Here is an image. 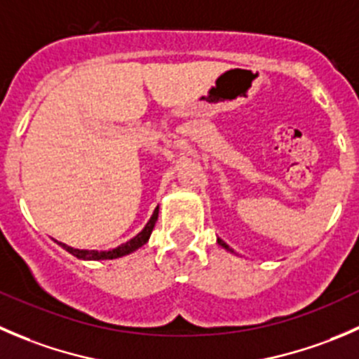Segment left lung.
Wrapping results in <instances>:
<instances>
[{"label":"left lung","mask_w":359,"mask_h":359,"mask_svg":"<svg viewBox=\"0 0 359 359\" xmlns=\"http://www.w3.org/2000/svg\"><path fill=\"white\" fill-rule=\"evenodd\" d=\"M216 243H218V244H219V246H222V248H223V250H226V251H230V253H233V250H232V248H230V246H229V244H226V243H225V241H222V239H216Z\"/></svg>","instance_id":"obj_1"}]
</instances>
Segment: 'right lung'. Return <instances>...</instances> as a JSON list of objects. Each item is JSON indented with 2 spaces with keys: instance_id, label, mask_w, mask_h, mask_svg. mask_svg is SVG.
<instances>
[{
  "instance_id": "obj_1",
  "label": "right lung",
  "mask_w": 359,
  "mask_h": 359,
  "mask_svg": "<svg viewBox=\"0 0 359 359\" xmlns=\"http://www.w3.org/2000/svg\"><path fill=\"white\" fill-rule=\"evenodd\" d=\"M157 218H158V208H155L154 215L150 216V219H148V223L144 225V229L141 230L140 233H136V236H134L133 239L127 241L126 244H120V246L113 248V250H108V251L76 250V248H71V246H67V244L59 243V241H55V239L54 241L59 244L60 248H62V250H66L67 253H71L73 257L80 258V260H95V262H97V260H115V258L126 257V255L134 253V251L140 250L141 246H144V244L148 243V239H150L151 230H154Z\"/></svg>"
}]
</instances>
